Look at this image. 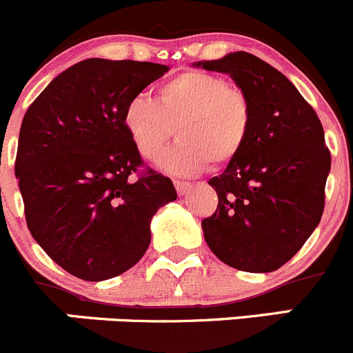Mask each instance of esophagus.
I'll return each mask as SVG.
<instances>
[{"instance_id": "esophagus-1", "label": "esophagus", "mask_w": 353, "mask_h": 353, "mask_svg": "<svg viewBox=\"0 0 353 353\" xmlns=\"http://www.w3.org/2000/svg\"><path fill=\"white\" fill-rule=\"evenodd\" d=\"M173 183H175V188H176L178 195H187L188 192H190V188H192V183H188V181L175 180V181H173Z\"/></svg>"}]
</instances>
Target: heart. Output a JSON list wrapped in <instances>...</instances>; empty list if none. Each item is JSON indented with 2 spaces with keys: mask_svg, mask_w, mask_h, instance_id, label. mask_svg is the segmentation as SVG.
<instances>
[{
  "mask_svg": "<svg viewBox=\"0 0 353 353\" xmlns=\"http://www.w3.org/2000/svg\"><path fill=\"white\" fill-rule=\"evenodd\" d=\"M123 127L135 151L154 159L173 132L180 139L156 165L173 175L223 166L245 148L252 130L249 97L214 73L187 70L161 83L156 99L135 96L123 108Z\"/></svg>",
  "mask_w": 353,
  "mask_h": 353,
  "instance_id": "b5f03b06",
  "label": "heart"
}]
</instances>
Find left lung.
Returning a JSON list of instances; mask_svg holds the SVG:
<instances>
[{
  "instance_id": "1",
  "label": "left lung",
  "mask_w": 353,
  "mask_h": 353,
  "mask_svg": "<svg viewBox=\"0 0 353 353\" xmlns=\"http://www.w3.org/2000/svg\"><path fill=\"white\" fill-rule=\"evenodd\" d=\"M194 66L230 75L252 106V130L239 156L209 185L218 209L202 221L219 261L270 273L300 250L319 225L331 156L316 111L281 72L245 51Z\"/></svg>"
}]
</instances>
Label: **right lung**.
<instances>
[{
	"label": "right lung",
	"instance_id": "right-lung-1",
	"mask_svg": "<svg viewBox=\"0 0 353 353\" xmlns=\"http://www.w3.org/2000/svg\"><path fill=\"white\" fill-rule=\"evenodd\" d=\"M166 65L89 58L61 72L22 120L15 175L34 240L63 270L103 281L130 270L151 243V219L175 201L172 180L142 165L123 108Z\"/></svg>",
	"mask_w": 353,
	"mask_h": 353
}]
</instances>
